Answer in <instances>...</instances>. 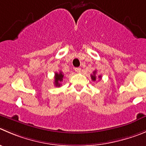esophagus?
<instances>
[{
    "label": "esophagus",
    "mask_w": 146,
    "mask_h": 146,
    "mask_svg": "<svg viewBox=\"0 0 146 146\" xmlns=\"http://www.w3.org/2000/svg\"><path fill=\"white\" fill-rule=\"evenodd\" d=\"M74 70H75V72H81V68L76 67V68H74Z\"/></svg>",
    "instance_id": "esophagus-1"
}]
</instances>
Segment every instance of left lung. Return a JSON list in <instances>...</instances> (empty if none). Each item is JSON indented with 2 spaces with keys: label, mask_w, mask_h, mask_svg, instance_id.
<instances>
[{
  "label": "left lung",
  "mask_w": 146,
  "mask_h": 146,
  "mask_svg": "<svg viewBox=\"0 0 146 146\" xmlns=\"http://www.w3.org/2000/svg\"><path fill=\"white\" fill-rule=\"evenodd\" d=\"M95 74H96V71H95V72H93V74H91V79L92 80V81H96V75H95ZM98 78L100 79L101 78V76H99L98 77Z\"/></svg>",
  "instance_id": "1"
}]
</instances>
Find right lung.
<instances>
[{"instance_id":"right-lung-1","label":"right lung","mask_w":146,"mask_h":146,"mask_svg":"<svg viewBox=\"0 0 146 146\" xmlns=\"http://www.w3.org/2000/svg\"><path fill=\"white\" fill-rule=\"evenodd\" d=\"M63 77H64V74H62V72H59V73H57L56 72L55 73V76H54V85L56 87H60L62 84H61V82L63 81Z\"/></svg>"}]
</instances>
